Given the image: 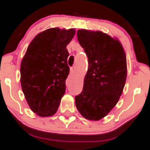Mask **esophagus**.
<instances>
[{"instance_id": "1", "label": "esophagus", "mask_w": 150, "mask_h": 150, "mask_svg": "<svg viewBox=\"0 0 150 150\" xmlns=\"http://www.w3.org/2000/svg\"><path fill=\"white\" fill-rule=\"evenodd\" d=\"M74 72H75V69H74V68H71V69H70V74H71V75H73Z\"/></svg>"}]
</instances>
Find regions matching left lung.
Instances as JSON below:
<instances>
[{
  "label": "left lung",
  "mask_w": 150,
  "mask_h": 150,
  "mask_svg": "<svg viewBox=\"0 0 150 150\" xmlns=\"http://www.w3.org/2000/svg\"><path fill=\"white\" fill-rule=\"evenodd\" d=\"M77 36L88 59V69L83 91L75 96V104L85 118L99 120L121 96L127 77L126 56L117 38L99 30L81 29Z\"/></svg>",
  "instance_id": "obj_1"
}]
</instances>
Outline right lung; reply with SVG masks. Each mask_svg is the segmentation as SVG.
Listing matches in <instances>:
<instances>
[{
	"instance_id": "1",
	"label": "right lung",
	"mask_w": 150,
	"mask_h": 150,
	"mask_svg": "<svg viewBox=\"0 0 150 150\" xmlns=\"http://www.w3.org/2000/svg\"><path fill=\"white\" fill-rule=\"evenodd\" d=\"M75 34L72 28L44 30L33 38L22 58V91L32 111L40 117L54 115L65 93L69 72L67 46Z\"/></svg>"
}]
</instances>
